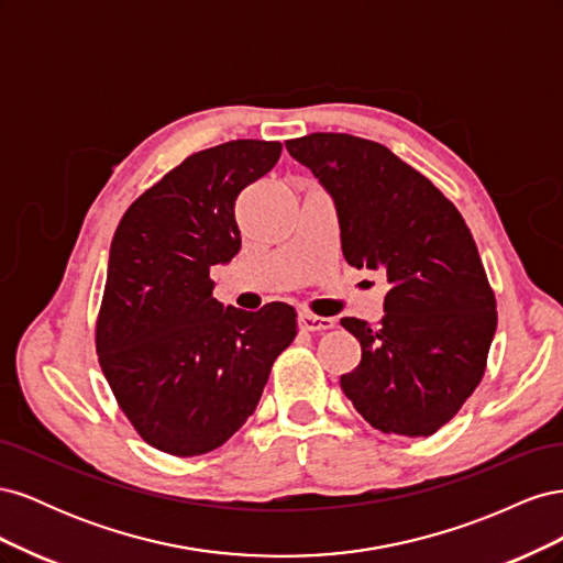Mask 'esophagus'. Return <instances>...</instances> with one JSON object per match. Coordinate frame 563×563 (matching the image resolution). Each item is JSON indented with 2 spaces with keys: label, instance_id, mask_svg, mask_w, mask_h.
<instances>
[{
  "label": "esophagus",
  "instance_id": "34e87169",
  "mask_svg": "<svg viewBox=\"0 0 563 563\" xmlns=\"http://www.w3.org/2000/svg\"><path fill=\"white\" fill-rule=\"evenodd\" d=\"M298 323H300V329H305V331H329V329H333V319H329V317H317V314H312V312H300L298 314Z\"/></svg>",
  "mask_w": 563,
  "mask_h": 563
}]
</instances>
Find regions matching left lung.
<instances>
[{"mask_svg":"<svg viewBox=\"0 0 563 563\" xmlns=\"http://www.w3.org/2000/svg\"><path fill=\"white\" fill-rule=\"evenodd\" d=\"M335 201L352 267L383 269L378 327L343 317L362 362L340 376L360 416L385 434L430 437L482 383L496 296L465 218L432 180L385 145L350 133L286 141Z\"/></svg>","mask_w":563,"mask_h":563,"instance_id":"8db88e82","label":"left lung"}]
</instances>
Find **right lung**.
I'll list each match as a JSON object with an SVG mask.
<instances>
[{
  "label": "right lung",
  "instance_id": "1",
  "mask_svg": "<svg viewBox=\"0 0 563 563\" xmlns=\"http://www.w3.org/2000/svg\"><path fill=\"white\" fill-rule=\"evenodd\" d=\"M279 155L277 141L195 152L131 203L112 236L98 362L133 430L164 453L223 446L296 338L291 305L225 310L209 277L242 249L236 197Z\"/></svg>",
  "mask_w": 563,
  "mask_h": 563
}]
</instances>
